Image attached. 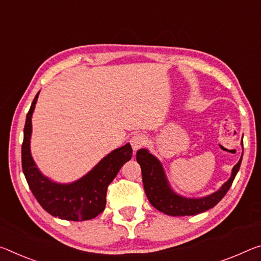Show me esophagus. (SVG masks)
<instances>
[{"mask_svg": "<svg viewBox=\"0 0 261 261\" xmlns=\"http://www.w3.org/2000/svg\"><path fill=\"white\" fill-rule=\"evenodd\" d=\"M130 144L132 148H134V151H138L139 148H142L144 145L146 144V137L142 134H138V135H135L134 137L130 139Z\"/></svg>", "mask_w": 261, "mask_h": 261, "instance_id": "obj_1", "label": "esophagus"}]
</instances>
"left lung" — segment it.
Masks as SVG:
<instances>
[{"label":"left lung","instance_id":"left-lung-1","mask_svg":"<svg viewBox=\"0 0 261 261\" xmlns=\"http://www.w3.org/2000/svg\"><path fill=\"white\" fill-rule=\"evenodd\" d=\"M243 144V139H242ZM137 163L142 168L143 185L150 203L159 212L169 216H192L204 213L214 208L230 189L241 167L243 154L231 172L229 180L213 194L203 197H186L175 193L169 185L164 167L159 159L148 152L146 148H140L136 154Z\"/></svg>","mask_w":261,"mask_h":261}]
</instances>
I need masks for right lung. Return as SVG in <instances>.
I'll return each instance as SVG.
<instances>
[{
  "mask_svg": "<svg viewBox=\"0 0 261 261\" xmlns=\"http://www.w3.org/2000/svg\"><path fill=\"white\" fill-rule=\"evenodd\" d=\"M39 92L27 115L22 144V168L29 187L45 212L66 221H87L95 218L106 208L107 188L119 169L132 156L129 143L116 148L98 161L80 179L69 184L56 182L37 167L31 154L32 114Z\"/></svg>",
  "mask_w": 261,
  "mask_h": 261,
  "instance_id": "1",
  "label": "right lung"
}]
</instances>
